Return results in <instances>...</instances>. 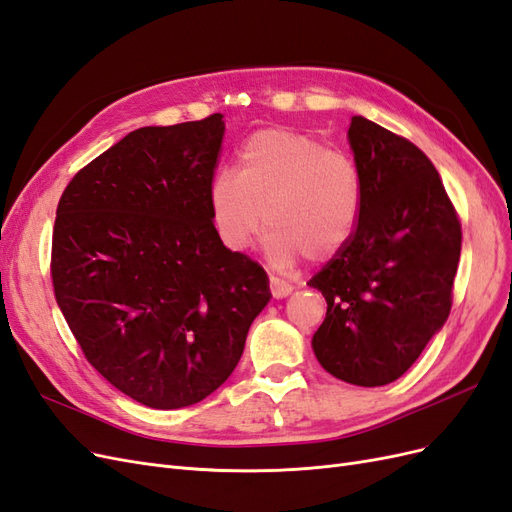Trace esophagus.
Segmentation results:
<instances>
[{
	"mask_svg": "<svg viewBox=\"0 0 512 512\" xmlns=\"http://www.w3.org/2000/svg\"><path fill=\"white\" fill-rule=\"evenodd\" d=\"M269 288H271L273 299H284V297H288V294L294 290L292 284L282 282L280 277H271V280H269Z\"/></svg>",
	"mask_w": 512,
	"mask_h": 512,
	"instance_id": "esophagus-1",
	"label": "esophagus"
}]
</instances>
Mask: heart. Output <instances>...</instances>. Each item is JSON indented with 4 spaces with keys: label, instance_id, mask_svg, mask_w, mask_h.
<instances>
[{
    "label": "heart",
    "instance_id": "heart-1",
    "mask_svg": "<svg viewBox=\"0 0 512 512\" xmlns=\"http://www.w3.org/2000/svg\"><path fill=\"white\" fill-rule=\"evenodd\" d=\"M361 205L363 183L352 158L286 128L247 138L237 175L222 170L209 190L213 226L228 250H247L265 222L267 252L277 265H292L303 254L320 262L342 252Z\"/></svg>",
    "mask_w": 512,
    "mask_h": 512
}]
</instances>
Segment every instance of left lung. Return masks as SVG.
I'll list each match as a JSON object with an SVG mask.
<instances>
[{
    "mask_svg": "<svg viewBox=\"0 0 512 512\" xmlns=\"http://www.w3.org/2000/svg\"><path fill=\"white\" fill-rule=\"evenodd\" d=\"M348 143L363 205L344 250L307 282L327 299L312 348L331 376L384 386L451 314L461 224L438 170L408 138L356 115Z\"/></svg>",
    "mask_w": 512,
    "mask_h": 512,
    "instance_id": "obj_1",
    "label": "left lung"
}]
</instances>
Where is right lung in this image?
<instances>
[{"instance_id": "right-lung-1", "label": "right lung", "mask_w": 512, "mask_h": 512, "mask_svg": "<svg viewBox=\"0 0 512 512\" xmlns=\"http://www.w3.org/2000/svg\"><path fill=\"white\" fill-rule=\"evenodd\" d=\"M222 117L130 132L81 168L57 205L61 314L85 359L156 410L220 389L271 299L265 269L230 252L213 226Z\"/></svg>"}]
</instances>
